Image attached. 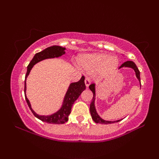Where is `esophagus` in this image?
Instances as JSON below:
<instances>
[{
	"label": "esophagus",
	"mask_w": 159,
	"mask_h": 159,
	"mask_svg": "<svg viewBox=\"0 0 159 159\" xmlns=\"http://www.w3.org/2000/svg\"><path fill=\"white\" fill-rule=\"evenodd\" d=\"M90 78H89V77H86L85 78V80H84V83H85V85H86V87H89V85L90 84Z\"/></svg>",
	"instance_id": "esophagus-1"
}]
</instances>
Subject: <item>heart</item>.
<instances>
[{"mask_svg": "<svg viewBox=\"0 0 159 159\" xmlns=\"http://www.w3.org/2000/svg\"><path fill=\"white\" fill-rule=\"evenodd\" d=\"M80 64L87 72H99L102 75H105L114 72L119 64V60L115 56L107 54H91L80 59Z\"/></svg>", "mask_w": 159, "mask_h": 159, "instance_id": "b5f03b06", "label": "heart"}]
</instances>
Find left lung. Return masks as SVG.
Here are the masks:
<instances>
[{
    "mask_svg": "<svg viewBox=\"0 0 159 159\" xmlns=\"http://www.w3.org/2000/svg\"><path fill=\"white\" fill-rule=\"evenodd\" d=\"M123 67H129V68H132L134 70L135 72L136 77L139 81L140 84V71L138 70V68L137 67L135 63L133 61H125V63H123V64L120 66V68H123ZM89 88L90 90L92 91V93H93V97L92 102L90 103V111L91 116H92V119L93 120V121L96 123H101V124H111L114 123H117V122H120V120H116V121H107V120H105L102 119L98 114H97L96 110V107H95V98H96V89H95V84H91L89 86Z\"/></svg>",
    "mask_w": 159,
    "mask_h": 159,
    "instance_id": "8db88e82",
    "label": "left lung"
}]
</instances>
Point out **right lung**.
<instances>
[{
  "label": "right lung",
  "mask_w": 159,
  "mask_h": 159,
  "mask_svg": "<svg viewBox=\"0 0 159 159\" xmlns=\"http://www.w3.org/2000/svg\"><path fill=\"white\" fill-rule=\"evenodd\" d=\"M65 48L59 46V45H53V46L48 47V48L44 49L42 52L36 53L34 55L32 61L30 62L29 65L27 66V73L25 75V99L28 105V107H30V111L34 114V116L36 118L42 120L43 122H45L48 123L52 124H63L66 122L68 121L69 115L70 114L71 110H72V105L77 100V98L79 97L81 93L86 89V86L84 84V77L82 76L81 79L78 82H74V83L70 84L68 90L65 95L64 99H63V105L59 111H57L54 114L48 115V116H44V115H39L32 109L31 105H30V102L28 98L26 96V79L30 73V70L33 68L36 63H39V61H43V60L48 59V58H54L59 57L65 54Z\"/></svg>",
  "instance_id": "obj_1"
}]
</instances>
